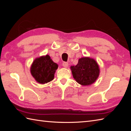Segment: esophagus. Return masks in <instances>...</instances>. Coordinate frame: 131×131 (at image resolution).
I'll return each mask as SVG.
<instances>
[{
	"mask_svg": "<svg viewBox=\"0 0 131 131\" xmlns=\"http://www.w3.org/2000/svg\"><path fill=\"white\" fill-rule=\"evenodd\" d=\"M62 66H63L64 68H68V66H69V63H68V62H63L62 63Z\"/></svg>",
	"mask_w": 131,
	"mask_h": 131,
	"instance_id": "obj_1",
	"label": "esophagus"
}]
</instances>
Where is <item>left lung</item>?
Masks as SVG:
<instances>
[{
  "mask_svg": "<svg viewBox=\"0 0 131 131\" xmlns=\"http://www.w3.org/2000/svg\"><path fill=\"white\" fill-rule=\"evenodd\" d=\"M72 74L76 82L82 85H90L96 82L100 74L98 63L93 58H80L76 66L70 67Z\"/></svg>",
  "mask_w": 131,
  "mask_h": 131,
  "instance_id": "obj_1",
  "label": "left lung"
}]
</instances>
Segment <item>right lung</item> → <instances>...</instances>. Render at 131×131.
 Returning <instances> with one entry per match:
<instances>
[{
    "instance_id": "1",
    "label": "right lung",
    "mask_w": 131,
    "mask_h": 131,
    "mask_svg": "<svg viewBox=\"0 0 131 131\" xmlns=\"http://www.w3.org/2000/svg\"><path fill=\"white\" fill-rule=\"evenodd\" d=\"M57 68V64L47 54L35 58L30 68V72L38 83L45 84L53 79Z\"/></svg>"
}]
</instances>
